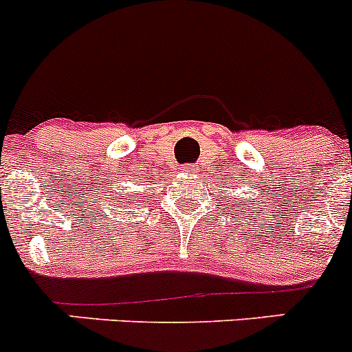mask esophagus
Returning a JSON list of instances; mask_svg holds the SVG:
<instances>
[{"label": "esophagus", "instance_id": "1", "mask_svg": "<svg viewBox=\"0 0 352 352\" xmlns=\"http://www.w3.org/2000/svg\"><path fill=\"white\" fill-rule=\"evenodd\" d=\"M193 169V167L192 166H188V164H186V166H183V173H190V170H192Z\"/></svg>", "mask_w": 352, "mask_h": 352}]
</instances>
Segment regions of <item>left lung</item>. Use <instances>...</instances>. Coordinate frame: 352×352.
Masks as SVG:
<instances>
[{"mask_svg": "<svg viewBox=\"0 0 352 352\" xmlns=\"http://www.w3.org/2000/svg\"><path fill=\"white\" fill-rule=\"evenodd\" d=\"M236 209H239V207H236Z\"/></svg>", "mask_w": 352, "mask_h": 352, "instance_id": "8db88e82", "label": "left lung"}]
</instances>
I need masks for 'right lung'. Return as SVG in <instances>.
I'll return each mask as SVG.
<instances>
[{"label":"right lung","instance_id":"add662e5","mask_svg":"<svg viewBox=\"0 0 352 352\" xmlns=\"http://www.w3.org/2000/svg\"><path fill=\"white\" fill-rule=\"evenodd\" d=\"M116 200L120 204V206H124V207H126V206H135V204H136V195H131V193H128V197H126V199H120V195H119V193H117Z\"/></svg>","mask_w":352,"mask_h":352}]
</instances>
